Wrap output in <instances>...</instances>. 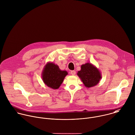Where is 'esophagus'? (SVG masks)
Returning <instances> with one entry per match:
<instances>
[{
	"mask_svg": "<svg viewBox=\"0 0 135 135\" xmlns=\"http://www.w3.org/2000/svg\"><path fill=\"white\" fill-rule=\"evenodd\" d=\"M70 74H71V75H75V74H76V71H74V70H72V71H71Z\"/></svg>",
	"mask_w": 135,
	"mask_h": 135,
	"instance_id": "34e87169",
	"label": "esophagus"
}]
</instances>
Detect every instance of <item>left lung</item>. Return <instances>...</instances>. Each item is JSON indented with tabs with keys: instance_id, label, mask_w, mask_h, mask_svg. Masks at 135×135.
<instances>
[{
	"instance_id": "left-lung-1",
	"label": "left lung",
	"mask_w": 135,
	"mask_h": 135,
	"mask_svg": "<svg viewBox=\"0 0 135 135\" xmlns=\"http://www.w3.org/2000/svg\"><path fill=\"white\" fill-rule=\"evenodd\" d=\"M84 86L88 88L97 85L102 78L100 70L94 65L87 62L81 66V70L77 73Z\"/></svg>"
}]
</instances>
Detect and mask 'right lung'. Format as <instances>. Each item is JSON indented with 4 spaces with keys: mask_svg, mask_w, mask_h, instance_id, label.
Listing matches in <instances>:
<instances>
[{
    "mask_svg": "<svg viewBox=\"0 0 135 135\" xmlns=\"http://www.w3.org/2000/svg\"><path fill=\"white\" fill-rule=\"evenodd\" d=\"M67 75L68 72L60 70L57 65L52 62H47L44 67L42 78L44 84L48 87L53 89H57Z\"/></svg>",
    "mask_w": 135,
    "mask_h": 135,
    "instance_id": "right-lung-1",
    "label": "right lung"
}]
</instances>
